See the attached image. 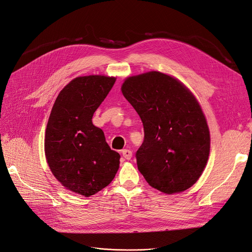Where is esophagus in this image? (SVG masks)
Segmentation results:
<instances>
[{
    "mask_svg": "<svg viewBox=\"0 0 252 252\" xmlns=\"http://www.w3.org/2000/svg\"><path fill=\"white\" fill-rule=\"evenodd\" d=\"M122 154H123V156H124V158H126V159H130L131 158V157H132V153L129 151V150H123L122 151Z\"/></svg>",
    "mask_w": 252,
    "mask_h": 252,
    "instance_id": "esophagus-1",
    "label": "esophagus"
}]
</instances>
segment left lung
I'll use <instances>...</instances> for the list:
<instances>
[{
	"label": "left lung",
	"mask_w": 252,
	"mask_h": 252,
	"mask_svg": "<svg viewBox=\"0 0 252 252\" xmlns=\"http://www.w3.org/2000/svg\"><path fill=\"white\" fill-rule=\"evenodd\" d=\"M122 93L143 122L145 139L135 158L149 185L166 194L192 187L207 164L210 132L191 91L151 71L127 77Z\"/></svg>",
	"instance_id": "obj_1"
}]
</instances>
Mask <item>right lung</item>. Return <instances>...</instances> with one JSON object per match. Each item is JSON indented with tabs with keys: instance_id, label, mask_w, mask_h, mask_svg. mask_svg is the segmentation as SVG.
Returning <instances> with one entry per match:
<instances>
[{
	"instance_id": "right-lung-1",
	"label": "right lung",
	"mask_w": 252,
	"mask_h": 252,
	"mask_svg": "<svg viewBox=\"0 0 252 252\" xmlns=\"http://www.w3.org/2000/svg\"><path fill=\"white\" fill-rule=\"evenodd\" d=\"M116 79L88 75L71 80L58 94L45 132L52 174L66 189L84 197L108 186L120 168V154L91 121Z\"/></svg>"
}]
</instances>
